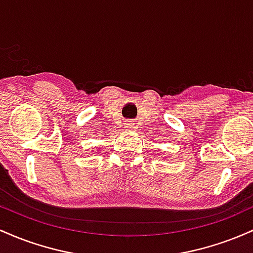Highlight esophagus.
<instances>
[{
	"mask_svg": "<svg viewBox=\"0 0 253 253\" xmlns=\"http://www.w3.org/2000/svg\"><path fill=\"white\" fill-rule=\"evenodd\" d=\"M133 127V124H126V126H125V128H132Z\"/></svg>",
	"mask_w": 253,
	"mask_h": 253,
	"instance_id": "34e87169",
	"label": "esophagus"
}]
</instances>
